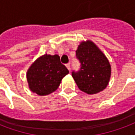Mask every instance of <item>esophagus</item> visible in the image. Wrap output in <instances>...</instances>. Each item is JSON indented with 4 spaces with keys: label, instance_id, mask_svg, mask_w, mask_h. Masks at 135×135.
Masks as SVG:
<instances>
[{
    "label": "esophagus",
    "instance_id": "obj_1",
    "mask_svg": "<svg viewBox=\"0 0 135 135\" xmlns=\"http://www.w3.org/2000/svg\"><path fill=\"white\" fill-rule=\"evenodd\" d=\"M66 65L67 68L68 69V70H69V71H70V63L66 64V65Z\"/></svg>",
    "mask_w": 135,
    "mask_h": 135
}]
</instances>
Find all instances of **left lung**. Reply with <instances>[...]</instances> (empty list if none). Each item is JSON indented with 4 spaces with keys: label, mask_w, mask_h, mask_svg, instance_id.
<instances>
[{
    "label": "left lung",
    "mask_w": 135,
    "mask_h": 135,
    "mask_svg": "<svg viewBox=\"0 0 135 135\" xmlns=\"http://www.w3.org/2000/svg\"><path fill=\"white\" fill-rule=\"evenodd\" d=\"M75 52L80 68L73 70L72 76L80 90L95 94L105 89L111 76V65L106 56L90 41L81 42Z\"/></svg>",
    "instance_id": "left-lung-1"
}]
</instances>
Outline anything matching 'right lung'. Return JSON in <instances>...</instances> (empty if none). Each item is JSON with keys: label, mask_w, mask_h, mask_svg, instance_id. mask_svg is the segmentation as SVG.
Returning <instances> with one entry per match:
<instances>
[{"label": "right lung", "mask_w": 135, "mask_h": 135, "mask_svg": "<svg viewBox=\"0 0 135 135\" xmlns=\"http://www.w3.org/2000/svg\"><path fill=\"white\" fill-rule=\"evenodd\" d=\"M69 70L57 55L38 58L27 71L26 78L30 90L39 96H46L57 89L61 80Z\"/></svg>", "instance_id": "1"}]
</instances>
